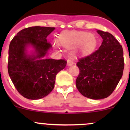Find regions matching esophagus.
Here are the masks:
<instances>
[{
  "label": "esophagus",
  "instance_id": "esophagus-1",
  "mask_svg": "<svg viewBox=\"0 0 130 130\" xmlns=\"http://www.w3.org/2000/svg\"><path fill=\"white\" fill-rule=\"evenodd\" d=\"M73 65V61L71 59H68V60H67V66L70 67Z\"/></svg>",
  "mask_w": 130,
  "mask_h": 130
}]
</instances>
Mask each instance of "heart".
Listing matches in <instances>:
<instances>
[{"mask_svg":"<svg viewBox=\"0 0 130 130\" xmlns=\"http://www.w3.org/2000/svg\"><path fill=\"white\" fill-rule=\"evenodd\" d=\"M60 43L67 48L79 46L76 53L86 56L93 51L97 44V40L90 33L83 32H67L61 35Z\"/></svg>","mask_w":130,"mask_h":130,"instance_id":"heart-1","label":"heart"}]
</instances>
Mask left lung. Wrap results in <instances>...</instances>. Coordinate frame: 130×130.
<instances>
[{"instance_id":"obj_1","label":"left lung","mask_w":130,"mask_h":130,"mask_svg":"<svg viewBox=\"0 0 130 130\" xmlns=\"http://www.w3.org/2000/svg\"><path fill=\"white\" fill-rule=\"evenodd\" d=\"M103 42L92 54L79 59L80 72L76 80L79 92L93 100L107 98L122 78L124 69L122 46L112 34L97 30Z\"/></svg>"}]
</instances>
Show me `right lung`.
<instances>
[{
	"mask_svg": "<svg viewBox=\"0 0 130 130\" xmlns=\"http://www.w3.org/2000/svg\"><path fill=\"white\" fill-rule=\"evenodd\" d=\"M54 27L35 26L19 32L10 42L8 71L14 87L24 97L38 100L50 94L54 87L57 74L67 61L46 59L52 45L47 37ZM32 50L28 53V49Z\"/></svg>",
	"mask_w": 130,
	"mask_h": 130,
	"instance_id": "1",
	"label": "right lung"
}]
</instances>
